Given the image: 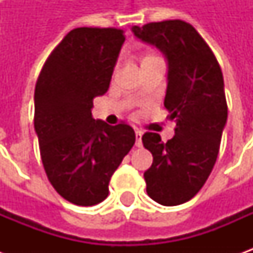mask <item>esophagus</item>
Wrapping results in <instances>:
<instances>
[{
    "instance_id": "1",
    "label": "esophagus",
    "mask_w": 253,
    "mask_h": 253,
    "mask_svg": "<svg viewBox=\"0 0 253 253\" xmlns=\"http://www.w3.org/2000/svg\"><path fill=\"white\" fill-rule=\"evenodd\" d=\"M135 146L141 148L142 146V131L135 130Z\"/></svg>"
}]
</instances>
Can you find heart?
I'll use <instances>...</instances> for the list:
<instances>
[{
	"label": "heart",
	"instance_id": "heart-1",
	"mask_svg": "<svg viewBox=\"0 0 253 253\" xmlns=\"http://www.w3.org/2000/svg\"><path fill=\"white\" fill-rule=\"evenodd\" d=\"M148 58H154V57H152V55H148V57L145 58V59H148Z\"/></svg>",
	"mask_w": 253,
	"mask_h": 253
}]
</instances>
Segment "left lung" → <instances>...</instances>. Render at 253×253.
I'll use <instances>...</instances> for the list:
<instances>
[{
	"instance_id": "1",
	"label": "left lung",
	"mask_w": 253,
	"mask_h": 253,
	"mask_svg": "<svg viewBox=\"0 0 253 253\" xmlns=\"http://www.w3.org/2000/svg\"><path fill=\"white\" fill-rule=\"evenodd\" d=\"M131 31L168 63L164 105L176 122L175 137L164 143L156 132L143 134V146L153 154L143 177L153 201L177 206L198 194L217 161L228 119L222 72L210 47L186 21L134 25Z\"/></svg>"
}]
</instances>
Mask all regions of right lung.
Segmentation results:
<instances>
[{"label":"right lung","instance_id":"right-lung-1","mask_svg":"<svg viewBox=\"0 0 253 253\" xmlns=\"http://www.w3.org/2000/svg\"><path fill=\"white\" fill-rule=\"evenodd\" d=\"M126 36L116 28L70 31L47 58L35 86V131L47 177L78 206L108 196L111 176L135 142L126 123L94 121L93 99L110 88Z\"/></svg>","mask_w":253,"mask_h":253}]
</instances>
